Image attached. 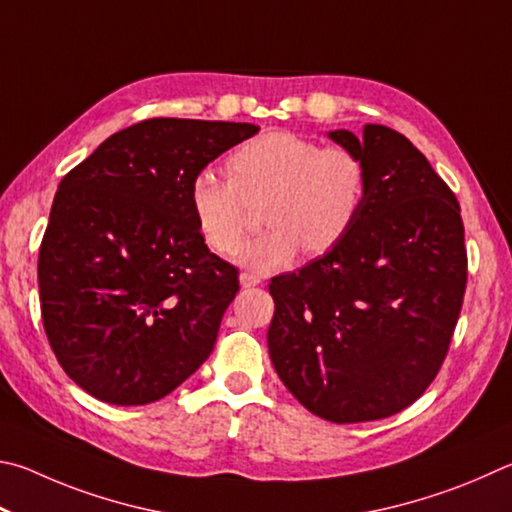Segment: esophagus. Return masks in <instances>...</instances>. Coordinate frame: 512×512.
<instances>
[{
	"instance_id": "34e87169",
	"label": "esophagus",
	"mask_w": 512,
	"mask_h": 512,
	"mask_svg": "<svg viewBox=\"0 0 512 512\" xmlns=\"http://www.w3.org/2000/svg\"><path fill=\"white\" fill-rule=\"evenodd\" d=\"M240 285H242V288H256V285H261V276L251 274V272H242L240 274Z\"/></svg>"
}]
</instances>
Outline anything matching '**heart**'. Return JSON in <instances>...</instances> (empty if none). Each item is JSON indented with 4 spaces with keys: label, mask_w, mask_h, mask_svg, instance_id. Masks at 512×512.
I'll return each mask as SVG.
<instances>
[{
    "label": "heart",
    "mask_w": 512,
    "mask_h": 512,
    "mask_svg": "<svg viewBox=\"0 0 512 512\" xmlns=\"http://www.w3.org/2000/svg\"><path fill=\"white\" fill-rule=\"evenodd\" d=\"M227 179L197 170L186 188L188 209L206 247L231 254L239 244L240 196L263 194L259 219L266 229L236 250V263L270 272L301 249L321 256L335 249L369 200L371 173L360 152L324 146L297 132H265L242 143L224 161Z\"/></svg>",
    "instance_id": "b5f03b06"
}]
</instances>
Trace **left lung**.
Listing matches in <instances>:
<instances>
[{"label":"left lung","instance_id":"obj_1","mask_svg":"<svg viewBox=\"0 0 512 512\" xmlns=\"http://www.w3.org/2000/svg\"><path fill=\"white\" fill-rule=\"evenodd\" d=\"M369 200L351 233L299 272L274 276L267 346L281 382L330 423L407 409L434 382L468 281L461 206L423 152L387 125L362 137Z\"/></svg>","mask_w":512,"mask_h":512}]
</instances>
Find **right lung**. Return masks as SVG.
Wrapping results in <instances>:
<instances>
[{"label":"right lung","instance_id":"add662e5","mask_svg":"<svg viewBox=\"0 0 512 512\" xmlns=\"http://www.w3.org/2000/svg\"><path fill=\"white\" fill-rule=\"evenodd\" d=\"M258 130L148 119L62 177L40 245V308L60 366L89 396L148 405L211 355L238 270L204 245L186 188Z\"/></svg>","mask_w":512,"mask_h":512}]
</instances>
